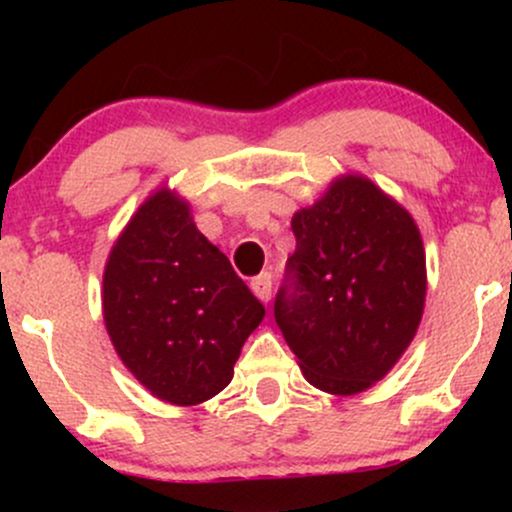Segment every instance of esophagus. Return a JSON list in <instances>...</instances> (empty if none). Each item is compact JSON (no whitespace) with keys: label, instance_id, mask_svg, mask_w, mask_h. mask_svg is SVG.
Listing matches in <instances>:
<instances>
[{"label":"esophagus","instance_id":"obj_1","mask_svg":"<svg viewBox=\"0 0 512 512\" xmlns=\"http://www.w3.org/2000/svg\"><path fill=\"white\" fill-rule=\"evenodd\" d=\"M250 289L257 298H260L262 303H267L269 298H272V274H269V272L257 274L255 279L250 281Z\"/></svg>","mask_w":512,"mask_h":512}]
</instances>
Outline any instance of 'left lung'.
<instances>
[{
  "label": "left lung",
  "instance_id": "8db88e82",
  "mask_svg": "<svg viewBox=\"0 0 512 512\" xmlns=\"http://www.w3.org/2000/svg\"><path fill=\"white\" fill-rule=\"evenodd\" d=\"M291 228L296 252L276 293V325L317 390H368L407 351L424 315L419 228L363 175L334 180Z\"/></svg>",
  "mask_w": 512,
  "mask_h": 512
}]
</instances>
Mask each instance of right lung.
<instances>
[{"instance_id":"right-lung-1","label":"right lung","mask_w":512,"mask_h":512,"mask_svg":"<svg viewBox=\"0 0 512 512\" xmlns=\"http://www.w3.org/2000/svg\"><path fill=\"white\" fill-rule=\"evenodd\" d=\"M262 317L264 305L168 187L137 209L105 262V330L163 402L195 407L219 395Z\"/></svg>"}]
</instances>
